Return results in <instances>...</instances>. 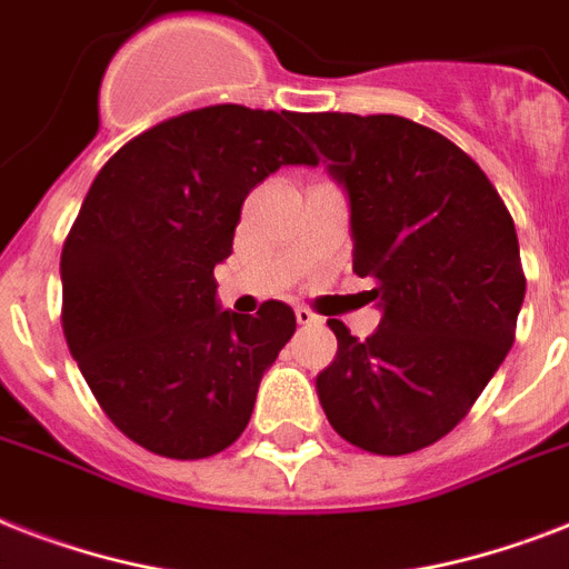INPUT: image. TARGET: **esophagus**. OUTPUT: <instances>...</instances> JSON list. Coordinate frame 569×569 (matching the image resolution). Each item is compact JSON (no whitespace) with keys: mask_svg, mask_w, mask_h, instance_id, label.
<instances>
[{"mask_svg":"<svg viewBox=\"0 0 569 569\" xmlns=\"http://www.w3.org/2000/svg\"><path fill=\"white\" fill-rule=\"evenodd\" d=\"M295 319H298V325H316L319 316H316L310 307H295Z\"/></svg>","mask_w":569,"mask_h":569,"instance_id":"34e87169","label":"esophagus"}]
</instances>
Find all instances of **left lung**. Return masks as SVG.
I'll list each match as a JSON object with an SVG mask.
<instances>
[{"label":"left lung","instance_id":"1","mask_svg":"<svg viewBox=\"0 0 569 569\" xmlns=\"http://www.w3.org/2000/svg\"><path fill=\"white\" fill-rule=\"evenodd\" d=\"M348 191L355 271L383 310L363 342L339 319L316 389L333 431L372 455L431 446L513 346L526 274L513 218L449 138L398 114H295Z\"/></svg>","mask_w":569,"mask_h":569}]
</instances>
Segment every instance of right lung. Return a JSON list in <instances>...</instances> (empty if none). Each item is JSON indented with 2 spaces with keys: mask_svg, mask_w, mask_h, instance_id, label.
<instances>
[{
  "mask_svg": "<svg viewBox=\"0 0 569 569\" xmlns=\"http://www.w3.org/2000/svg\"><path fill=\"white\" fill-rule=\"evenodd\" d=\"M295 111L209 106L162 120L97 173L61 250V325L93 398L153 455L200 460L248 428L295 312L218 307L241 203L283 164H319Z\"/></svg>",
  "mask_w": 569,
  "mask_h": 569,
  "instance_id": "obj_1",
  "label": "right lung"
}]
</instances>
